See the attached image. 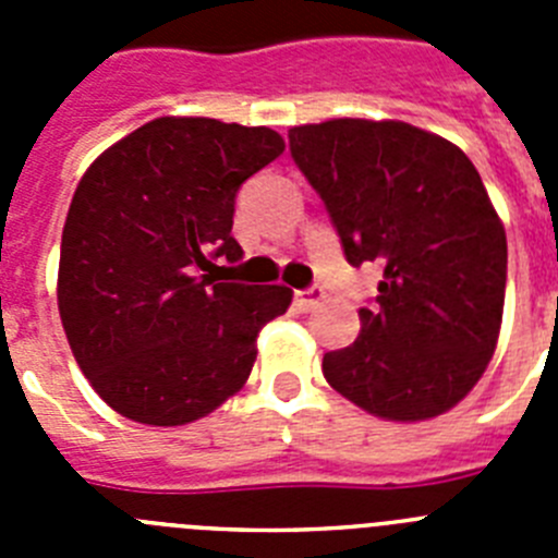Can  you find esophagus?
<instances>
[{"label":"esophagus","instance_id":"1","mask_svg":"<svg viewBox=\"0 0 558 558\" xmlns=\"http://www.w3.org/2000/svg\"><path fill=\"white\" fill-rule=\"evenodd\" d=\"M324 302V288H304V290H295V304H299V310H304V313H310V310H315L318 304Z\"/></svg>","mask_w":558,"mask_h":558}]
</instances>
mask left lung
Masks as SVG:
<instances>
[{
	"label": "left lung",
	"mask_w": 558,
	"mask_h": 558,
	"mask_svg": "<svg viewBox=\"0 0 558 558\" xmlns=\"http://www.w3.org/2000/svg\"><path fill=\"white\" fill-rule=\"evenodd\" d=\"M288 140L349 265L386 268L354 343L324 354L327 383L388 422L456 408L495 354L509 263L475 165L397 120H327L290 128Z\"/></svg>",
	"instance_id": "left-lung-1"
}]
</instances>
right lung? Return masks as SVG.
Segmentation results:
<instances>
[{
	"instance_id": "add662e5",
	"label": "right lung",
	"mask_w": 558,
	"mask_h": 558,
	"mask_svg": "<svg viewBox=\"0 0 558 558\" xmlns=\"http://www.w3.org/2000/svg\"><path fill=\"white\" fill-rule=\"evenodd\" d=\"M282 150L263 125L159 117L83 172L61 236L58 310L81 372L125 418L186 425L245 386L256 335L288 313L293 290L201 270L243 259L236 190Z\"/></svg>"
}]
</instances>
